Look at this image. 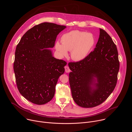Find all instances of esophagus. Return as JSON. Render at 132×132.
Masks as SVG:
<instances>
[{"label": "esophagus", "mask_w": 132, "mask_h": 132, "mask_svg": "<svg viewBox=\"0 0 132 132\" xmlns=\"http://www.w3.org/2000/svg\"><path fill=\"white\" fill-rule=\"evenodd\" d=\"M65 69L66 72H69L70 71V69H69V68L68 66H66L65 67Z\"/></svg>", "instance_id": "1"}]
</instances>
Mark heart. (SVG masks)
<instances>
[{"label": "heart", "instance_id": "b5f03b06", "mask_svg": "<svg viewBox=\"0 0 132 132\" xmlns=\"http://www.w3.org/2000/svg\"><path fill=\"white\" fill-rule=\"evenodd\" d=\"M61 44L56 42L55 48L63 57L70 52L71 59L75 61H81L87 57L95 43L92 34L78 30H73L63 34Z\"/></svg>", "mask_w": 132, "mask_h": 132}]
</instances>
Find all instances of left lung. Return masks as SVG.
Returning a JSON list of instances; mask_svg holds the SVG:
<instances>
[{
  "label": "left lung",
  "mask_w": 132,
  "mask_h": 132,
  "mask_svg": "<svg viewBox=\"0 0 132 132\" xmlns=\"http://www.w3.org/2000/svg\"><path fill=\"white\" fill-rule=\"evenodd\" d=\"M69 80L72 97L83 108L103 103L114 90L120 68L118 52L110 36L102 29L96 48L86 59L70 62Z\"/></svg>",
  "instance_id": "obj_1"
}]
</instances>
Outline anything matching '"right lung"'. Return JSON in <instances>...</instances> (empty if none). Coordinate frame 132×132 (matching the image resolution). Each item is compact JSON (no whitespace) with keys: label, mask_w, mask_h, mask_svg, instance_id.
<instances>
[{"label":"right lung","mask_w":132,"mask_h":132,"mask_svg":"<svg viewBox=\"0 0 132 132\" xmlns=\"http://www.w3.org/2000/svg\"><path fill=\"white\" fill-rule=\"evenodd\" d=\"M65 26L44 22L23 35L16 47L13 70L21 95L31 102L44 104L54 96L55 87L67 63L54 58L51 50Z\"/></svg>","instance_id":"add662e5"}]
</instances>
